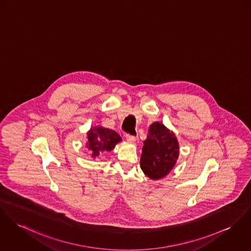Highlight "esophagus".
Listing matches in <instances>:
<instances>
[{"label":"esophagus","mask_w":251,"mask_h":251,"mask_svg":"<svg viewBox=\"0 0 251 251\" xmlns=\"http://www.w3.org/2000/svg\"><path fill=\"white\" fill-rule=\"evenodd\" d=\"M126 139L131 142V143H135L136 138H135V135H126Z\"/></svg>","instance_id":"1"}]
</instances>
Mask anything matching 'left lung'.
I'll return each mask as SVG.
<instances>
[{"label":"left lung","mask_w":251,"mask_h":251,"mask_svg":"<svg viewBox=\"0 0 251 251\" xmlns=\"http://www.w3.org/2000/svg\"><path fill=\"white\" fill-rule=\"evenodd\" d=\"M140 167L151 179H159L170 173L178 157V142L173 132L162 123L154 122L143 142Z\"/></svg>","instance_id":"left-lung-1"}]
</instances>
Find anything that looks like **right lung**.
<instances>
[{
    "mask_svg": "<svg viewBox=\"0 0 251 251\" xmlns=\"http://www.w3.org/2000/svg\"><path fill=\"white\" fill-rule=\"evenodd\" d=\"M87 147L91 150V154L96 158L100 154L112 151L116 144L121 141L119 135L110 129L96 126L88 132Z\"/></svg>",
    "mask_w": 251,
    "mask_h": 251,
    "instance_id": "obj_1",
    "label": "right lung"
}]
</instances>
